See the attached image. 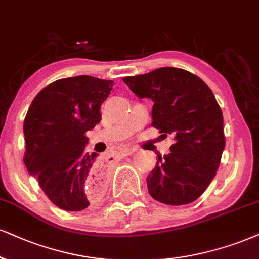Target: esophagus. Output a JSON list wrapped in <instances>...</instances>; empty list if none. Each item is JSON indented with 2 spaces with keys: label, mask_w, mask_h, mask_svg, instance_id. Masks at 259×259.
Returning <instances> with one entry per match:
<instances>
[{
  "label": "esophagus",
  "mask_w": 259,
  "mask_h": 259,
  "mask_svg": "<svg viewBox=\"0 0 259 259\" xmlns=\"http://www.w3.org/2000/svg\"><path fill=\"white\" fill-rule=\"evenodd\" d=\"M133 152H135V149H132V148H122V149L120 150V155H121V156L132 155Z\"/></svg>",
  "instance_id": "1"
}]
</instances>
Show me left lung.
<instances>
[{
    "label": "left lung",
    "mask_w": 259,
    "mask_h": 259,
    "mask_svg": "<svg viewBox=\"0 0 259 259\" xmlns=\"http://www.w3.org/2000/svg\"><path fill=\"white\" fill-rule=\"evenodd\" d=\"M122 80L139 98L154 101L151 126L174 140L146 178L150 196L168 205L192 203L215 178L226 145L222 110L211 89L174 67Z\"/></svg>",
    "instance_id": "1"
}]
</instances>
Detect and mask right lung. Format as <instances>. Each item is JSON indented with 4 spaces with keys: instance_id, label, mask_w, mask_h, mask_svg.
Wrapping results in <instances>:
<instances>
[{
    "instance_id": "obj_1",
    "label": "right lung",
    "mask_w": 259,
    "mask_h": 259,
    "mask_svg": "<svg viewBox=\"0 0 259 259\" xmlns=\"http://www.w3.org/2000/svg\"><path fill=\"white\" fill-rule=\"evenodd\" d=\"M113 84L90 75L60 79L38 92L27 110L24 163L66 211L86 209L103 190L98 154L85 152V133L101 121V105Z\"/></svg>"
}]
</instances>
